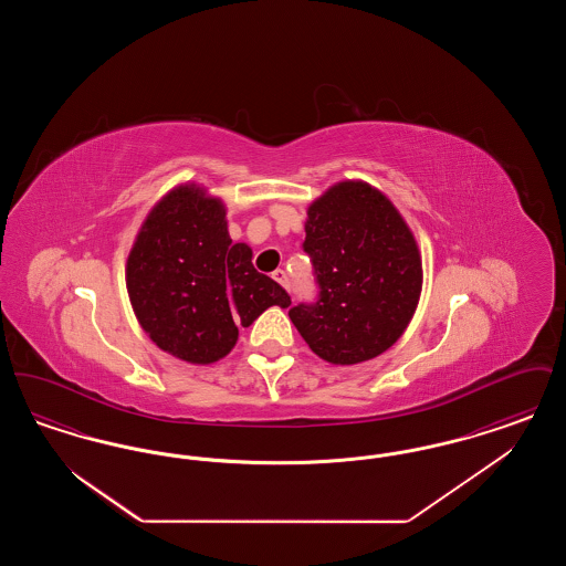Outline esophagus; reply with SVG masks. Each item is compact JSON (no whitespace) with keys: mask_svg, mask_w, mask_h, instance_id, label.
<instances>
[{"mask_svg":"<svg viewBox=\"0 0 566 566\" xmlns=\"http://www.w3.org/2000/svg\"><path fill=\"white\" fill-rule=\"evenodd\" d=\"M271 277L280 284V286H284L286 291H289V275H286V271L284 270H275L271 273Z\"/></svg>","mask_w":566,"mask_h":566,"instance_id":"1","label":"esophagus"}]
</instances>
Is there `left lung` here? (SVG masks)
<instances>
[{
    "instance_id": "left-lung-1",
    "label": "left lung",
    "mask_w": 566,
    "mask_h": 566,
    "mask_svg": "<svg viewBox=\"0 0 566 566\" xmlns=\"http://www.w3.org/2000/svg\"><path fill=\"white\" fill-rule=\"evenodd\" d=\"M305 252L321 284L316 305L289 316L310 350L358 365L397 344L422 293V256L395 203L363 180H342L307 208Z\"/></svg>"
}]
</instances>
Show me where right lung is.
<instances>
[{
	"instance_id": "1",
	"label": "right lung",
	"mask_w": 566,
	"mask_h": 566,
	"mask_svg": "<svg viewBox=\"0 0 566 566\" xmlns=\"http://www.w3.org/2000/svg\"><path fill=\"white\" fill-rule=\"evenodd\" d=\"M135 318L163 352L212 365L235 348L240 326L291 296L233 243L227 206L197 182L167 190L144 218L125 265Z\"/></svg>"
}]
</instances>
